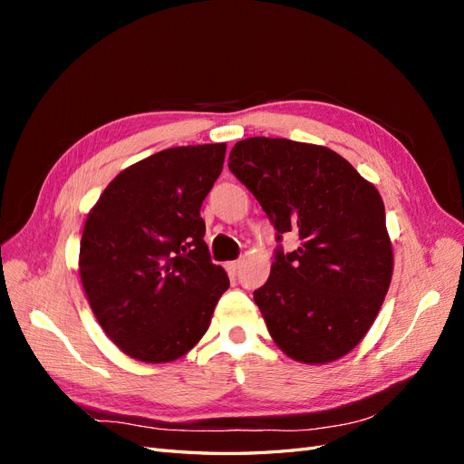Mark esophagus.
Masks as SVG:
<instances>
[{
	"label": "esophagus",
	"instance_id": "34e87169",
	"mask_svg": "<svg viewBox=\"0 0 464 464\" xmlns=\"http://www.w3.org/2000/svg\"><path fill=\"white\" fill-rule=\"evenodd\" d=\"M240 266H242V263L240 261H230V263H227V271H228V275H237L240 273Z\"/></svg>",
	"mask_w": 464,
	"mask_h": 464
}]
</instances>
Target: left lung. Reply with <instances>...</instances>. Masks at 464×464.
Returning a JSON list of instances; mask_svg holds the SVG:
<instances>
[{"mask_svg": "<svg viewBox=\"0 0 464 464\" xmlns=\"http://www.w3.org/2000/svg\"><path fill=\"white\" fill-rule=\"evenodd\" d=\"M228 168L256 195L280 234L300 247L276 251L254 300L271 339L302 363L346 356L382 310L392 276L383 199L372 181L323 145L249 137Z\"/></svg>", "mask_w": 464, "mask_h": 464, "instance_id": "obj_1", "label": "left lung"}]
</instances>
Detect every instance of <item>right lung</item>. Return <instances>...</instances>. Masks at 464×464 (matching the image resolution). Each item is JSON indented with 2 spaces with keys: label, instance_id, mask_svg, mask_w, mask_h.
<instances>
[{
  "label": "right lung",
  "instance_id": "add662e5",
  "mask_svg": "<svg viewBox=\"0 0 464 464\" xmlns=\"http://www.w3.org/2000/svg\"><path fill=\"white\" fill-rule=\"evenodd\" d=\"M227 143L166 149L121 170L89 210L79 275L91 310L123 354L174 362L207 333L230 280L203 240V199Z\"/></svg>",
  "mask_w": 464,
  "mask_h": 464
}]
</instances>
